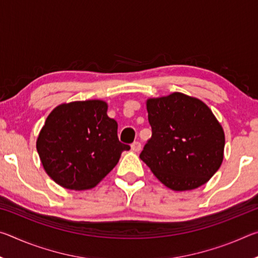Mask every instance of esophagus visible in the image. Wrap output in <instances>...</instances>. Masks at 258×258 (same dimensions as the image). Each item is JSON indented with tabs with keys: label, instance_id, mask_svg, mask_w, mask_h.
<instances>
[{
	"label": "esophagus",
	"instance_id": "obj_1",
	"mask_svg": "<svg viewBox=\"0 0 258 258\" xmlns=\"http://www.w3.org/2000/svg\"><path fill=\"white\" fill-rule=\"evenodd\" d=\"M131 148H132V150L134 152H139L140 150H141V143H140L139 141H134L132 143V146H131Z\"/></svg>",
	"mask_w": 258,
	"mask_h": 258
}]
</instances>
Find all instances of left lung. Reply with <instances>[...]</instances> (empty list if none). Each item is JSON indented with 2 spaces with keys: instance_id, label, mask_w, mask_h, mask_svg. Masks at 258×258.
Wrapping results in <instances>:
<instances>
[{
  "instance_id": "1",
  "label": "left lung",
  "mask_w": 258,
  "mask_h": 258,
  "mask_svg": "<svg viewBox=\"0 0 258 258\" xmlns=\"http://www.w3.org/2000/svg\"><path fill=\"white\" fill-rule=\"evenodd\" d=\"M152 130L140 158L169 189L186 191L209 181L223 161L224 131L202 100L180 92L147 100Z\"/></svg>"
}]
</instances>
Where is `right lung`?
<instances>
[{"label": "right lung", "instance_id": "add662e5", "mask_svg": "<svg viewBox=\"0 0 258 258\" xmlns=\"http://www.w3.org/2000/svg\"><path fill=\"white\" fill-rule=\"evenodd\" d=\"M102 100L62 103L50 112L36 141L43 167L71 190L92 189L118 163L128 145L119 142L117 121Z\"/></svg>", "mask_w": 258, "mask_h": 258}]
</instances>
